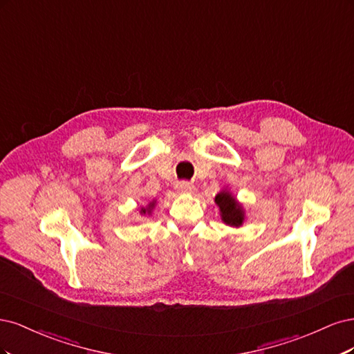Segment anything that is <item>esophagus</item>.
I'll return each instance as SVG.
<instances>
[{"label":"esophagus","mask_w":354,"mask_h":354,"mask_svg":"<svg viewBox=\"0 0 354 354\" xmlns=\"http://www.w3.org/2000/svg\"><path fill=\"white\" fill-rule=\"evenodd\" d=\"M175 188L178 192H182V194L194 191V185L191 184V182H187V180H179Z\"/></svg>","instance_id":"obj_1"}]
</instances>
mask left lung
Returning a JSON list of instances; mask_svg holds the SVG:
<instances>
[{
  "instance_id": "1",
  "label": "left lung",
  "mask_w": 354,
  "mask_h": 354,
  "mask_svg": "<svg viewBox=\"0 0 354 354\" xmlns=\"http://www.w3.org/2000/svg\"><path fill=\"white\" fill-rule=\"evenodd\" d=\"M216 204H218L221 209L222 221L231 226H239L244 221V213L236 200L231 196L230 192H219L214 198Z\"/></svg>"
}]
</instances>
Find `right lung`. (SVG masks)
Masks as SVG:
<instances>
[{"label":"right lung","instance_id":"1","mask_svg":"<svg viewBox=\"0 0 354 354\" xmlns=\"http://www.w3.org/2000/svg\"><path fill=\"white\" fill-rule=\"evenodd\" d=\"M153 206H154V204L151 203V204H150V207H148V210H147V209H142V210H141V213H144V214H145V212L150 213V210H151V207H153Z\"/></svg>","mask_w":354,"mask_h":354}]
</instances>
